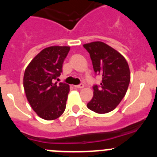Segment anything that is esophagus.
I'll return each mask as SVG.
<instances>
[{"label": "esophagus", "mask_w": 157, "mask_h": 157, "mask_svg": "<svg viewBox=\"0 0 157 157\" xmlns=\"http://www.w3.org/2000/svg\"><path fill=\"white\" fill-rule=\"evenodd\" d=\"M75 88H77V89H82L84 87V85L83 84H79V85H76V86H74Z\"/></svg>", "instance_id": "obj_1"}]
</instances>
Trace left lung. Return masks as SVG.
Returning <instances> with one entry per match:
<instances>
[{"instance_id":"left-lung-1","label":"left lung","mask_w":157,"mask_h":157,"mask_svg":"<svg viewBox=\"0 0 157 157\" xmlns=\"http://www.w3.org/2000/svg\"><path fill=\"white\" fill-rule=\"evenodd\" d=\"M90 55L96 74L102 76L100 86H94L89 109L105 114L116 109L124 98L130 81L129 65L123 55L102 41L84 44Z\"/></svg>"}]
</instances>
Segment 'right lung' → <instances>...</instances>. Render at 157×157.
<instances>
[{
  "label": "right lung",
  "instance_id": "right-lung-1",
  "mask_svg": "<svg viewBox=\"0 0 157 157\" xmlns=\"http://www.w3.org/2000/svg\"><path fill=\"white\" fill-rule=\"evenodd\" d=\"M69 50V46L44 48L25 70L23 88L27 101L43 120H56L65 110L70 87L66 83L57 84L54 80L60 75Z\"/></svg>",
  "mask_w": 157,
  "mask_h": 157
}]
</instances>
